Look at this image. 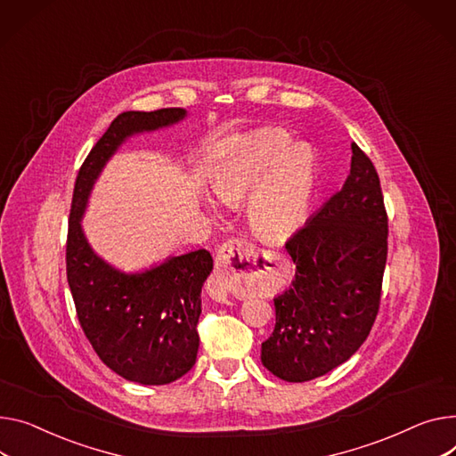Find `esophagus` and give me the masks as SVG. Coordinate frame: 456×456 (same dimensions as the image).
I'll use <instances>...</instances> for the list:
<instances>
[{
	"label": "esophagus",
	"instance_id": "1",
	"mask_svg": "<svg viewBox=\"0 0 456 456\" xmlns=\"http://www.w3.org/2000/svg\"><path fill=\"white\" fill-rule=\"evenodd\" d=\"M258 249L246 238L227 240L216 253V273L215 282H212V295L218 300H229L232 284L240 275L256 262Z\"/></svg>",
	"mask_w": 456,
	"mask_h": 456
}]
</instances>
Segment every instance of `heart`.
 <instances>
[{
  "label": "heart",
  "mask_w": 456,
  "mask_h": 456,
  "mask_svg": "<svg viewBox=\"0 0 456 456\" xmlns=\"http://www.w3.org/2000/svg\"><path fill=\"white\" fill-rule=\"evenodd\" d=\"M286 135L269 132L249 141L212 177V191L224 203L249 198L248 220L265 238H284L305 222L314 165L302 150H289Z\"/></svg>",
  "instance_id": "1"
}]
</instances>
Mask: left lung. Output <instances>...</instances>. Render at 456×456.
<instances>
[{"mask_svg":"<svg viewBox=\"0 0 456 456\" xmlns=\"http://www.w3.org/2000/svg\"><path fill=\"white\" fill-rule=\"evenodd\" d=\"M379 175L352 142L350 175L286 241L291 286L275 297L277 324L262 343L264 367L291 383L310 381L348 361L379 312L388 253Z\"/></svg>","mask_w":456,"mask_h":456,"instance_id":"1","label":"left lung"}]
</instances>
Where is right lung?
Here are the masks:
<instances>
[{
	"mask_svg": "<svg viewBox=\"0 0 456 456\" xmlns=\"http://www.w3.org/2000/svg\"><path fill=\"white\" fill-rule=\"evenodd\" d=\"M183 117V108L117 115L84 159L71 200L66 269L78 322L106 367L142 385L172 383L194 367L201 286L212 271V256L198 249L125 275L91 251L80 218L94 181L120 142Z\"/></svg>",
	"mask_w": 456,
	"mask_h": 456,
	"instance_id": "add662e5",
	"label": "right lung"
}]
</instances>
